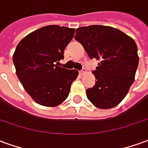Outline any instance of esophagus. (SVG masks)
Returning <instances> with one entry per match:
<instances>
[{
  "mask_svg": "<svg viewBox=\"0 0 148 148\" xmlns=\"http://www.w3.org/2000/svg\"><path fill=\"white\" fill-rule=\"evenodd\" d=\"M86 73H87V70L85 69L84 68H83V69H82L79 71V74H80L81 75H84V74H85Z\"/></svg>",
  "mask_w": 148,
  "mask_h": 148,
  "instance_id": "esophagus-1",
  "label": "esophagus"
}]
</instances>
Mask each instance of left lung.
I'll list each match as a JSON object with an SVG mask.
<instances>
[{
	"label": "left lung",
	"instance_id": "left-lung-1",
	"mask_svg": "<svg viewBox=\"0 0 148 148\" xmlns=\"http://www.w3.org/2000/svg\"><path fill=\"white\" fill-rule=\"evenodd\" d=\"M75 39L90 59L100 60L93 74L95 85L86 90L87 99L98 108L115 107L133 84L139 64L134 39L112 27L91 25L75 30Z\"/></svg>",
	"mask_w": 148,
	"mask_h": 148
}]
</instances>
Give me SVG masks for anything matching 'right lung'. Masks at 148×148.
<instances>
[{
    "instance_id": "add662e5",
    "label": "right lung",
    "mask_w": 148,
    "mask_h": 148,
    "mask_svg": "<svg viewBox=\"0 0 148 148\" xmlns=\"http://www.w3.org/2000/svg\"><path fill=\"white\" fill-rule=\"evenodd\" d=\"M74 34V28L46 26L27 34L17 45L13 54L16 75L40 105L56 106L69 96L79 73L58 66V61L64 59V50Z\"/></svg>"
}]
</instances>
